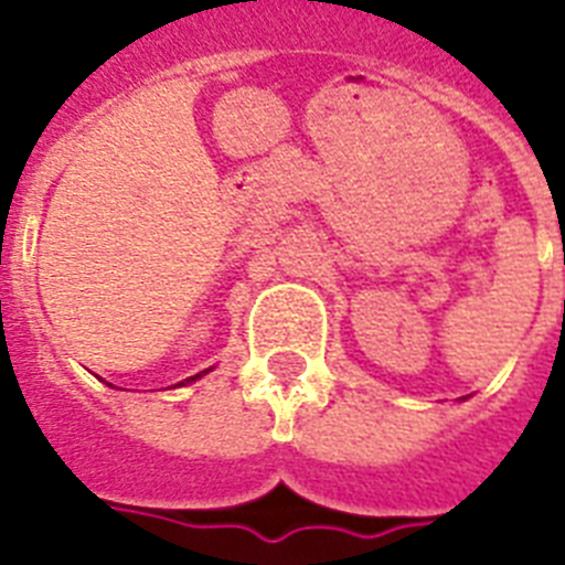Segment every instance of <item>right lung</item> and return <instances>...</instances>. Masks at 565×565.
Returning a JSON list of instances; mask_svg holds the SVG:
<instances>
[{
    "label": "right lung",
    "mask_w": 565,
    "mask_h": 565,
    "mask_svg": "<svg viewBox=\"0 0 565 565\" xmlns=\"http://www.w3.org/2000/svg\"><path fill=\"white\" fill-rule=\"evenodd\" d=\"M195 377H202V372H199V375H193V377H188V381H181V384H190V381H195Z\"/></svg>",
    "instance_id": "add662e5"
}]
</instances>
